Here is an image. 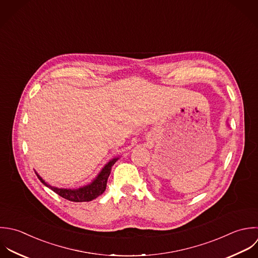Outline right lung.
<instances>
[{"label":"right lung","instance_id":"1","mask_svg":"<svg viewBox=\"0 0 258 258\" xmlns=\"http://www.w3.org/2000/svg\"><path fill=\"white\" fill-rule=\"evenodd\" d=\"M117 159H113L111 160L103 169L102 171L99 173V175L97 176V178L90 184L87 185L83 188H79V189H75V190H71V189H58V188H54L51 187L50 185H47L41 177H39V175H37L38 179L48 188H50L52 191H54L57 195H59L60 197L68 200V201H72V202H89L95 198H97L99 195H101L106 188V182L108 179V176L110 174V170L112 168V166L115 164Z\"/></svg>","mask_w":258,"mask_h":258}]
</instances>
